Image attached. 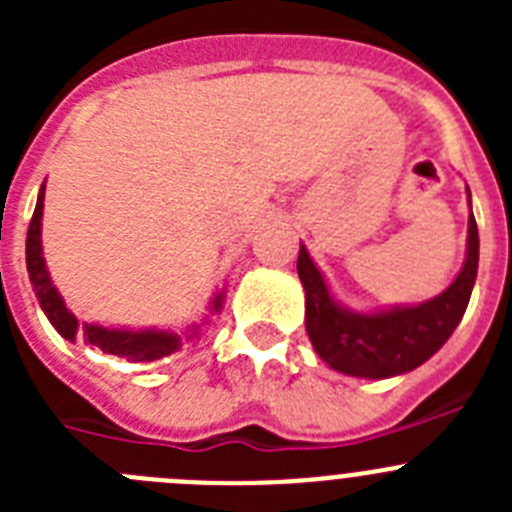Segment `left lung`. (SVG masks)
Wrapping results in <instances>:
<instances>
[{"mask_svg": "<svg viewBox=\"0 0 512 512\" xmlns=\"http://www.w3.org/2000/svg\"><path fill=\"white\" fill-rule=\"evenodd\" d=\"M469 194V187H467ZM472 210V194H469ZM479 266L477 220L469 215L467 259L454 282L433 300L356 312L330 295L325 277L305 246L297 256V274L305 287V330L320 359L348 377L387 379L413 372L431 359L456 325L472 297Z\"/></svg>", "mask_w": 512, "mask_h": 512, "instance_id": "1", "label": "left lung"}]
</instances>
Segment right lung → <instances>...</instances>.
I'll return each mask as SVG.
<instances>
[{
	"instance_id": "add662e5",
	"label": "right lung",
	"mask_w": 512,
	"mask_h": 512,
	"mask_svg": "<svg viewBox=\"0 0 512 512\" xmlns=\"http://www.w3.org/2000/svg\"><path fill=\"white\" fill-rule=\"evenodd\" d=\"M43 200H45V184L38 192V205H35L33 220L27 228L25 241V261L27 274H30V284L35 289L40 307H43L45 318L51 320L53 328L61 333L66 341H84L99 348L102 354L120 356V359L135 361H156L164 356L176 354L187 341L200 336V325H189L187 330L176 333V330H161V328H146V330H130V328H104L97 323H79L74 312L66 307L63 297L58 295V289L53 287L51 274L43 259V241H40V225H43ZM225 300V292H217L210 302V312H220Z\"/></svg>"
}]
</instances>
